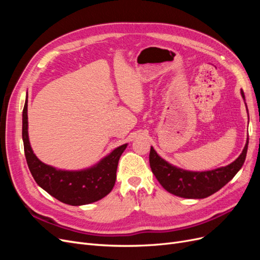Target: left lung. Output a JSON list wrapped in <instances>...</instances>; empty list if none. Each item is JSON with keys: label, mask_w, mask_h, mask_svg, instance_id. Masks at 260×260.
Returning <instances> with one entry per match:
<instances>
[{"label": "left lung", "mask_w": 260, "mask_h": 260, "mask_svg": "<svg viewBox=\"0 0 260 260\" xmlns=\"http://www.w3.org/2000/svg\"><path fill=\"white\" fill-rule=\"evenodd\" d=\"M241 94L243 100H245L242 90ZM247 147L248 138L240 156L225 167L207 171H190L181 169L162 159L151 146L149 165L156 179L169 193L183 199H205L219 191L238 174L245 161Z\"/></svg>", "instance_id": "8db88e82"}]
</instances>
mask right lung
Returning a JSON list of instances; mask_svg holds the SVG:
<instances>
[{
    "label": "right lung",
    "mask_w": 260,
    "mask_h": 260,
    "mask_svg": "<svg viewBox=\"0 0 260 260\" xmlns=\"http://www.w3.org/2000/svg\"><path fill=\"white\" fill-rule=\"evenodd\" d=\"M22 141L29 170L38 185L53 198L73 206L98 202L113 190L118 161L127 147V144L118 146L95 165L81 170H61L42 162L29 142L28 95L22 111Z\"/></svg>",
    "instance_id": "add662e5"
}]
</instances>
